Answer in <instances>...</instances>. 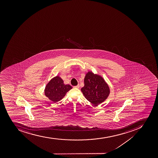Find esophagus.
I'll return each mask as SVG.
<instances>
[{"label":"esophagus","mask_w":158,"mask_h":158,"mask_svg":"<svg viewBox=\"0 0 158 158\" xmlns=\"http://www.w3.org/2000/svg\"><path fill=\"white\" fill-rule=\"evenodd\" d=\"M80 85L79 84H78V85H77V86H74V88H79Z\"/></svg>","instance_id":"34e87169"}]
</instances>
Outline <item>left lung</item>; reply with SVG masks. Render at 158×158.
Wrapping results in <instances>:
<instances>
[{"label":"left lung","instance_id":"obj_1","mask_svg":"<svg viewBox=\"0 0 158 158\" xmlns=\"http://www.w3.org/2000/svg\"><path fill=\"white\" fill-rule=\"evenodd\" d=\"M84 86L81 88L85 98L94 105L102 103L110 94V88L102 77L88 72L84 78Z\"/></svg>","mask_w":158,"mask_h":158}]
</instances>
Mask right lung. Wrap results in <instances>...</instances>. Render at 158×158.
<instances>
[{"label":"right lung","mask_w":158,"mask_h":158,"mask_svg":"<svg viewBox=\"0 0 158 158\" xmlns=\"http://www.w3.org/2000/svg\"><path fill=\"white\" fill-rule=\"evenodd\" d=\"M72 88L71 85H64L63 80L57 76L52 79L46 85L44 90L45 95L50 101L56 102L60 101Z\"/></svg>","instance_id":"obj_1"}]
</instances>
